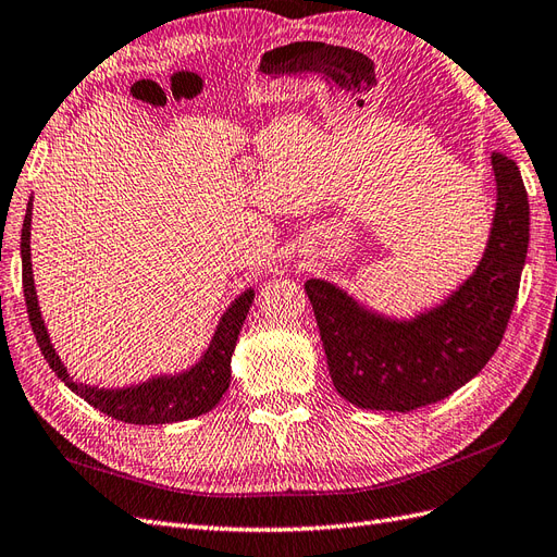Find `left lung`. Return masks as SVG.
Here are the masks:
<instances>
[{"mask_svg":"<svg viewBox=\"0 0 557 557\" xmlns=\"http://www.w3.org/2000/svg\"><path fill=\"white\" fill-rule=\"evenodd\" d=\"M497 206L483 260L438 307L391 319L323 278L305 290L337 394L363 410L410 412L471 382L497 351L530 244V201L516 161L494 152Z\"/></svg>","mask_w":557,"mask_h":557,"instance_id":"left-lung-1","label":"left lung"}]
</instances>
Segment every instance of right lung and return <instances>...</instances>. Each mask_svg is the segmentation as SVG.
Instances as JSON below:
<instances>
[{
	"mask_svg": "<svg viewBox=\"0 0 557 557\" xmlns=\"http://www.w3.org/2000/svg\"><path fill=\"white\" fill-rule=\"evenodd\" d=\"M29 224H33V199L27 201L23 234H21V260H23V293L29 325L37 337L39 349L47 358L51 370L63 380L67 388L84 398L88 405H94L119 422L128 424H171L185 422V419L206 414L213 410L230 388L232 380V354L236 347L238 333H242L246 315L250 311L255 290H246L238 295L234 302L222 313V319L215 327V335L210 339L208 349L203 351L197 366H191L185 372L177 374H161L143 384L124 386V388H98L82 382H74L67 368L60 363V358L53 349L51 337L44 325L41 311L37 305V290L33 278V262H29Z\"/></svg>",
	"mask_w": 557,
	"mask_h": 557,
	"instance_id": "add662e5",
	"label": "right lung"
}]
</instances>
